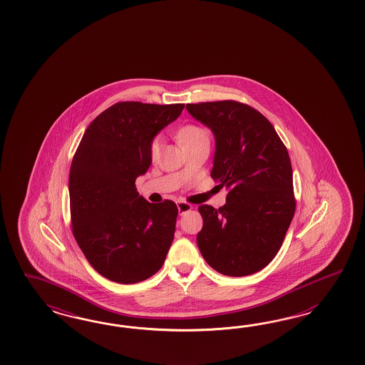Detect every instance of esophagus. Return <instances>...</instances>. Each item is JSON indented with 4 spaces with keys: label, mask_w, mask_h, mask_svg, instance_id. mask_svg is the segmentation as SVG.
<instances>
[{
    "label": "esophagus",
    "mask_w": 365,
    "mask_h": 365,
    "mask_svg": "<svg viewBox=\"0 0 365 365\" xmlns=\"http://www.w3.org/2000/svg\"><path fill=\"white\" fill-rule=\"evenodd\" d=\"M177 205L179 214H186L187 211H190L191 209H192V206H191L190 203H187V202H183V200H179Z\"/></svg>",
    "instance_id": "1"
}]
</instances>
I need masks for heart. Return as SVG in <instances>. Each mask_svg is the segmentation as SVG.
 <instances>
[{"label": "heart", "instance_id": "b5f03b06", "mask_svg": "<svg viewBox=\"0 0 365 365\" xmlns=\"http://www.w3.org/2000/svg\"><path fill=\"white\" fill-rule=\"evenodd\" d=\"M177 138L178 142L183 148H187L192 144L210 139L207 131L205 128L199 127V125H195V124H187V125H183L182 128H179ZM160 147H162L160 138H155L154 140L151 142V145H150V155L154 160L160 154Z\"/></svg>", "mask_w": 365, "mask_h": 365}]
</instances>
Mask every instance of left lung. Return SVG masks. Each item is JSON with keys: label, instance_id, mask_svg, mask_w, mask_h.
Returning <instances> with one entry per match:
<instances>
[{"label": "left lung", "instance_id": "left-lung-1", "mask_svg": "<svg viewBox=\"0 0 365 365\" xmlns=\"http://www.w3.org/2000/svg\"><path fill=\"white\" fill-rule=\"evenodd\" d=\"M215 136L211 178L227 188L226 205H200L199 250L218 273L249 276L276 257L296 211L287 147L272 123L234 100L186 106Z\"/></svg>", "mask_w": 365, "mask_h": 365}]
</instances>
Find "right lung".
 <instances>
[{"label":"right lung","instance_id":"add662e5","mask_svg":"<svg viewBox=\"0 0 365 365\" xmlns=\"http://www.w3.org/2000/svg\"><path fill=\"white\" fill-rule=\"evenodd\" d=\"M183 108L116 103L89 124L75 153L69 171L72 232L91 266L113 282H140L165 264L177 205L147 202L135 180L151 165L155 135Z\"/></svg>","mask_w":365,"mask_h":365}]
</instances>
